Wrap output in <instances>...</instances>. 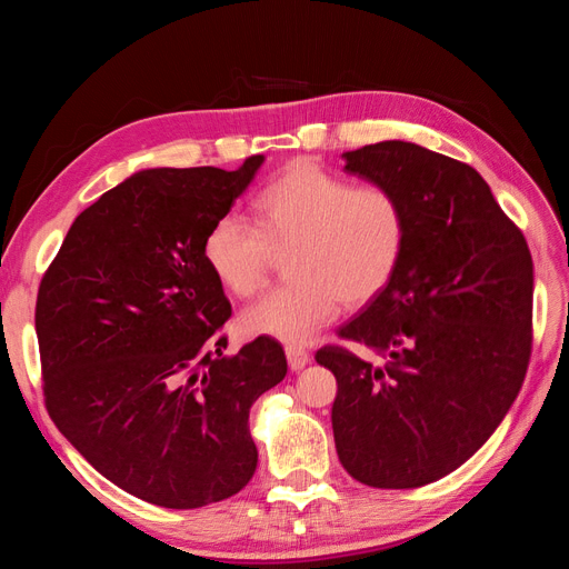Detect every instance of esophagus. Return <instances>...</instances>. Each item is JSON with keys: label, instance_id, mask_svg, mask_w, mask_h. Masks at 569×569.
I'll use <instances>...</instances> for the list:
<instances>
[{"label": "esophagus", "instance_id": "1", "mask_svg": "<svg viewBox=\"0 0 569 569\" xmlns=\"http://www.w3.org/2000/svg\"><path fill=\"white\" fill-rule=\"evenodd\" d=\"M284 353H287V363H289V368L295 370V372L303 370L308 363H311V356H308L303 349L287 347V349H284Z\"/></svg>", "mask_w": 569, "mask_h": 569}]
</instances>
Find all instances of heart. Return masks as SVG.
Here are the masks:
<instances>
[{
  "instance_id": "1",
  "label": "heart",
  "mask_w": 569,
  "mask_h": 569,
  "mask_svg": "<svg viewBox=\"0 0 569 569\" xmlns=\"http://www.w3.org/2000/svg\"><path fill=\"white\" fill-rule=\"evenodd\" d=\"M256 228L218 218L203 239V261L230 295L253 297L274 256L287 250L291 280L247 306L239 330L287 343L311 341L339 306H363L393 280L408 220L391 189L360 184L313 161H295L253 201Z\"/></svg>"
}]
</instances>
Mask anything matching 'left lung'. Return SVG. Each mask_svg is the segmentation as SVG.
Segmentation results:
<instances>
[{
  "label": "left lung",
  "mask_w": 569,
  "mask_h": 569,
  "mask_svg": "<svg viewBox=\"0 0 569 569\" xmlns=\"http://www.w3.org/2000/svg\"><path fill=\"white\" fill-rule=\"evenodd\" d=\"M343 170L399 197L408 220L393 280L316 360L337 377L332 429L353 479L416 489L472 458L518 399L531 353L533 266L522 232L468 163L387 140Z\"/></svg>",
  "instance_id": "left-lung-1"
}]
</instances>
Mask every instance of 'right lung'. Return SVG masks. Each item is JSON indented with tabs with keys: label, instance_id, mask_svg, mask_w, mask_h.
<instances>
[{
	"label": "right lung",
	"instance_id": "obj_1",
	"mask_svg": "<svg viewBox=\"0 0 569 569\" xmlns=\"http://www.w3.org/2000/svg\"><path fill=\"white\" fill-rule=\"evenodd\" d=\"M263 161L140 170L73 220L40 284L51 420L99 475L153 506L218 503L256 472L249 410L284 380L287 358L270 337L222 353L216 330L232 308L203 239Z\"/></svg>",
	"mask_w": 569,
	"mask_h": 569
}]
</instances>
